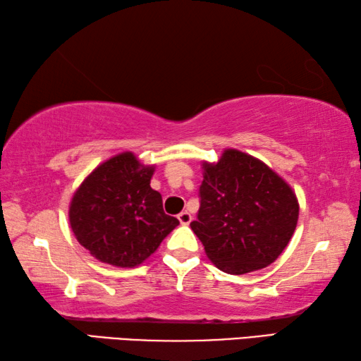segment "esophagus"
Here are the masks:
<instances>
[{
    "instance_id": "34e87169",
    "label": "esophagus",
    "mask_w": 361,
    "mask_h": 361,
    "mask_svg": "<svg viewBox=\"0 0 361 361\" xmlns=\"http://www.w3.org/2000/svg\"><path fill=\"white\" fill-rule=\"evenodd\" d=\"M177 219H179V222H180V225H188L192 222V216H190V212H187V211H182L179 216H177Z\"/></svg>"
}]
</instances>
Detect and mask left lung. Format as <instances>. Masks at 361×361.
I'll return each mask as SVG.
<instances>
[{
    "label": "left lung",
    "mask_w": 361,
    "mask_h": 361,
    "mask_svg": "<svg viewBox=\"0 0 361 361\" xmlns=\"http://www.w3.org/2000/svg\"><path fill=\"white\" fill-rule=\"evenodd\" d=\"M198 219L190 224L206 255L228 274L267 268L292 239L300 206L282 177L258 158L224 150L203 163Z\"/></svg>",
    "instance_id": "1"
}]
</instances>
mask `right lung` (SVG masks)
I'll return each mask as SVG.
<instances>
[{"mask_svg": "<svg viewBox=\"0 0 361 361\" xmlns=\"http://www.w3.org/2000/svg\"><path fill=\"white\" fill-rule=\"evenodd\" d=\"M154 171L123 152L94 168L74 192L69 224L97 260L135 268L179 225L164 214L161 195L150 187Z\"/></svg>", "mask_w": 361, "mask_h": 361, "instance_id": "add662e5", "label": "right lung"}]
</instances>
